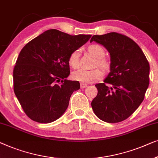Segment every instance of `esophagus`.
Here are the masks:
<instances>
[{
  "label": "esophagus",
  "mask_w": 158,
  "mask_h": 158,
  "mask_svg": "<svg viewBox=\"0 0 158 158\" xmlns=\"http://www.w3.org/2000/svg\"><path fill=\"white\" fill-rule=\"evenodd\" d=\"M86 86H87V84H83V83H81V84H80V87H81V89L85 88V87H86Z\"/></svg>",
  "instance_id": "obj_1"
}]
</instances>
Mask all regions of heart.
Returning a JSON list of instances; mask_svg holds the SVG:
<instances>
[{
	"mask_svg": "<svg viewBox=\"0 0 158 158\" xmlns=\"http://www.w3.org/2000/svg\"><path fill=\"white\" fill-rule=\"evenodd\" d=\"M89 52L91 54L97 58V65L101 66L105 69L108 67V64L105 60L102 59L104 56L105 52L103 47L97 44H93L89 46ZM80 52L79 49L75 50L70 54L69 58V64L72 68L77 69L79 66V59ZM103 76V72L99 69H96L94 70H84L79 69L76 71L72 74V78L76 81H79L83 84L92 83L96 81L97 80L100 79Z\"/></svg>",
	"mask_w": 158,
	"mask_h": 158,
	"instance_id": "heart-1",
	"label": "heart"
}]
</instances>
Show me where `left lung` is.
Wrapping results in <instances>:
<instances>
[{
  "label": "left lung",
  "mask_w": 158,
  "mask_h": 158,
  "mask_svg": "<svg viewBox=\"0 0 158 158\" xmlns=\"http://www.w3.org/2000/svg\"><path fill=\"white\" fill-rule=\"evenodd\" d=\"M92 41L106 48L111 61L110 72L104 83L95 85L98 93L92 102V110L102 121L119 123L132 115L144 100L150 64L139 46L124 35H94Z\"/></svg>",
  "instance_id": "left-lung-1"
}]
</instances>
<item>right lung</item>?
<instances>
[{
  "instance_id": "obj_1",
  "label": "right lung",
  "mask_w": 158,
  "mask_h": 158,
  "mask_svg": "<svg viewBox=\"0 0 158 158\" xmlns=\"http://www.w3.org/2000/svg\"><path fill=\"white\" fill-rule=\"evenodd\" d=\"M91 36L50 29L22 48L13 69V89L30 119L50 123L65 112L71 95L80 88L78 81L66 79L69 58Z\"/></svg>"
}]
</instances>
